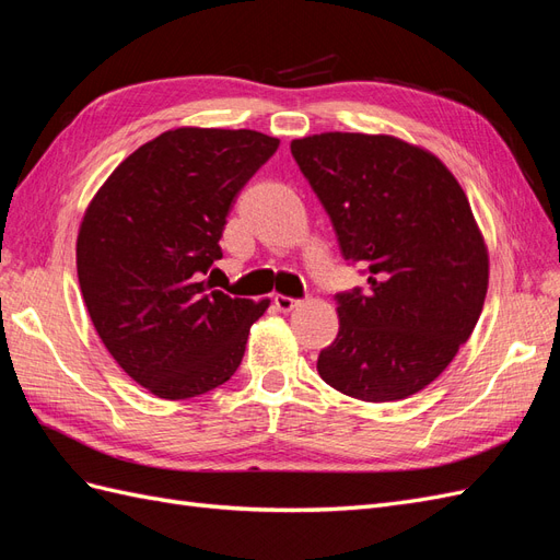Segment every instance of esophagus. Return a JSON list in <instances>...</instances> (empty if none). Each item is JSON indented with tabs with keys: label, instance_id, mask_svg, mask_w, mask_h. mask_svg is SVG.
Returning <instances> with one entry per match:
<instances>
[{
	"label": "esophagus",
	"instance_id": "34e87169",
	"mask_svg": "<svg viewBox=\"0 0 560 560\" xmlns=\"http://www.w3.org/2000/svg\"><path fill=\"white\" fill-rule=\"evenodd\" d=\"M273 303H276V308H278V311H282V313H290V311H294V308L299 306V299L276 294V296H273Z\"/></svg>",
	"mask_w": 560,
	"mask_h": 560
}]
</instances>
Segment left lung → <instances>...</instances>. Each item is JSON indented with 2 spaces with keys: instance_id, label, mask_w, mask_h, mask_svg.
<instances>
[{
  "instance_id": "left-lung-1",
  "label": "left lung",
  "mask_w": 560,
  "mask_h": 560,
  "mask_svg": "<svg viewBox=\"0 0 560 560\" xmlns=\"http://www.w3.org/2000/svg\"><path fill=\"white\" fill-rule=\"evenodd\" d=\"M348 264L366 290L338 292L325 383L397 401L430 385L467 343L488 290V252L465 191L425 149L389 135L322 132L292 142Z\"/></svg>"
}]
</instances>
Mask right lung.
<instances>
[{"instance_id": "add662e5", "label": "right lung", "mask_w": 560, "mask_h": 560, "mask_svg": "<svg viewBox=\"0 0 560 560\" xmlns=\"http://www.w3.org/2000/svg\"><path fill=\"white\" fill-rule=\"evenodd\" d=\"M278 144L257 130H167L132 151L83 214L77 273L95 331L156 397L206 395L243 362L268 299H231L206 276L235 198Z\"/></svg>"}]
</instances>
